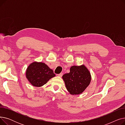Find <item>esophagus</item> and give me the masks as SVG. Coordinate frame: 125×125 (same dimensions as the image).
Here are the masks:
<instances>
[{"label":"esophagus","mask_w":125,"mask_h":125,"mask_svg":"<svg viewBox=\"0 0 125 125\" xmlns=\"http://www.w3.org/2000/svg\"><path fill=\"white\" fill-rule=\"evenodd\" d=\"M57 75L59 76H60V77H62V76L63 75V73H60V74H57Z\"/></svg>","instance_id":"1"}]
</instances>
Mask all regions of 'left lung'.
I'll return each instance as SVG.
<instances>
[{"instance_id": "obj_1", "label": "left lung", "mask_w": 125, "mask_h": 125, "mask_svg": "<svg viewBox=\"0 0 125 125\" xmlns=\"http://www.w3.org/2000/svg\"><path fill=\"white\" fill-rule=\"evenodd\" d=\"M65 86L71 95H78L83 92L91 81V75L88 69L82 65L73 66L70 73L62 76Z\"/></svg>"}]
</instances>
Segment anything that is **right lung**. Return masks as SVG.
Segmentation results:
<instances>
[{"instance_id":"obj_1","label":"right lung","mask_w":125,"mask_h":125,"mask_svg":"<svg viewBox=\"0 0 125 125\" xmlns=\"http://www.w3.org/2000/svg\"><path fill=\"white\" fill-rule=\"evenodd\" d=\"M56 76L53 70L44 63L36 61L31 63L26 71V77L34 87L43 86L50 79Z\"/></svg>"}]
</instances>
